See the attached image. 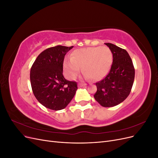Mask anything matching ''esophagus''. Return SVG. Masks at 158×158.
I'll list each match as a JSON object with an SVG mask.
<instances>
[{"label": "esophagus", "mask_w": 158, "mask_h": 158, "mask_svg": "<svg viewBox=\"0 0 158 158\" xmlns=\"http://www.w3.org/2000/svg\"><path fill=\"white\" fill-rule=\"evenodd\" d=\"M86 85L85 84H83V83H79V84H78V86L79 87H84V86H85V85Z\"/></svg>", "instance_id": "34e87169"}]
</instances>
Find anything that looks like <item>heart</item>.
<instances>
[{"label": "heart", "mask_w": 158, "mask_h": 158, "mask_svg": "<svg viewBox=\"0 0 158 158\" xmlns=\"http://www.w3.org/2000/svg\"><path fill=\"white\" fill-rule=\"evenodd\" d=\"M112 62V52L107 47H91L73 51L71 58L64 60V68L71 80L77 77L82 67L85 77L98 80L107 74Z\"/></svg>", "instance_id": "heart-1"}]
</instances>
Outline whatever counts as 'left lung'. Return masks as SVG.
<instances>
[{
  "instance_id": "obj_1",
  "label": "left lung",
  "mask_w": 158,
  "mask_h": 158,
  "mask_svg": "<svg viewBox=\"0 0 158 158\" xmlns=\"http://www.w3.org/2000/svg\"><path fill=\"white\" fill-rule=\"evenodd\" d=\"M113 54V64L109 74L95 83V99L105 107L122 103L130 94L135 80V70L132 61L125 49L112 44H105Z\"/></svg>"
}]
</instances>
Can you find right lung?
I'll return each instance as SVG.
<instances>
[{"mask_svg": "<svg viewBox=\"0 0 158 158\" xmlns=\"http://www.w3.org/2000/svg\"><path fill=\"white\" fill-rule=\"evenodd\" d=\"M73 46L57 45L41 52L30 70V82L35 98L45 107L64 109L74 98L77 83L66 80L63 74L65 55Z\"/></svg>", "mask_w": 158, "mask_h": 158, "instance_id": "add662e5", "label": "right lung"}]
</instances>
